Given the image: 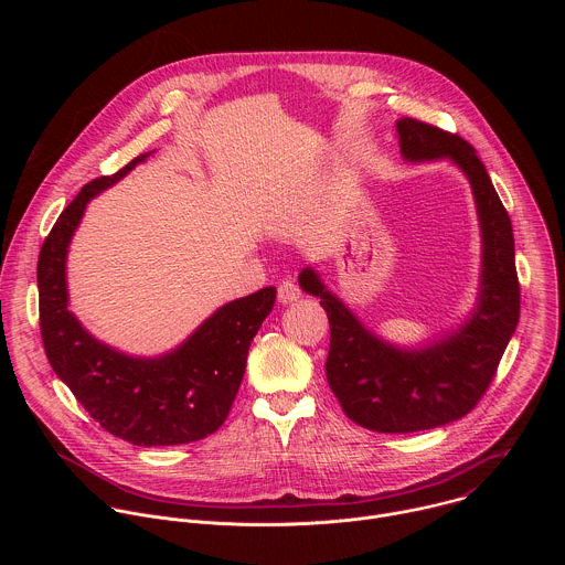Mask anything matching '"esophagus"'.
Masks as SVG:
<instances>
[{"instance_id": "34e87169", "label": "esophagus", "mask_w": 565, "mask_h": 565, "mask_svg": "<svg viewBox=\"0 0 565 565\" xmlns=\"http://www.w3.org/2000/svg\"><path fill=\"white\" fill-rule=\"evenodd\" d=\"M299 295H301V290H299V286L292 279L281 281L279 288H277V297H279L281 303H292V301L299 299Z\"/></svg>"}]
</instances>
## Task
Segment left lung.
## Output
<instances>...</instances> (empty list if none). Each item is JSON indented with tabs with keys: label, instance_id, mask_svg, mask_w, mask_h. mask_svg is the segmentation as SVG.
<instances>
[{
	"label": "left lung",
	"instance_id": "8db88e82",
	"mask_svg": "<svg viewBox=\"0 0 565 565\" xmlns=\"http://www.w3.org/2000/svg\"><path fill=\"white\" fill-rule=\"evenodd\" d=\"M395 131L409 163L449 160L469 181L482 244L471 312L423 347H397L369 331L312 268L299 275V286L329 315L327 377L344 414L371 431L412 434L449 425L476 407L516 331L521 295L512 221L476 149L414 118H399Z\"/></svg>",
	"mask_w": 565,
	"mask_h": 565
}]
</instances>
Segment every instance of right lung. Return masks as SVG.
<instances>
[{
    "label": "right lung",
    "instance_id": "add662e5",
    "mask_svg": "<svg viewBox=\"0 0 565 565\" xmlns=\"http://www.w3.org/2000/svg\"><path fill=\"white\" fill-rule=\"evenodd\" d=\"M149 153H140L114 177L87 183L44 238L38 262L40 331L55 375L103 429L138 447H168L201 440L223 425L277 288L223 303L185 342L153 358L127 355L79 324L68 308L71 238L89 201Z\"/></svg>",
    "mask_w": 565,
    "mask_h": 565
}]
</instances>
